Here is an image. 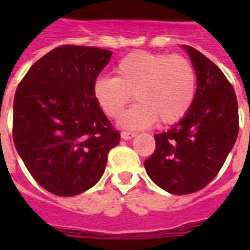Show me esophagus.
<instances>
[{"label":"esophagus","instance_id":"obj_1","mask_svg":"<svg viewBox=\"0 0 250 250\" xmlns=\"http://www.w3.org/2000/svg\"><path fill=\"white\" fill-rule=\"evenodd\" d=\"M121 136L123 140H129V139H132V137L136 136V133L135 132H128V131H122Z\"/></svg>","mask_w":250,"mask_h":250}]
</instances>
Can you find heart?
<instances>
[{
	"label": "heart",
	"instance_id": "obj_1",
	"mask_svg": "<svg viewBox=\"0 0 250 250\" xmlns=\"http://www.w3.org/2000/svg\"><path fill=\"white\" fill-rule=\"evenodd\" d=\"M114 71L115 78L94 80L92 92L98 107L110 118L122 113L133 93L137 102L119 118L125 128H145L157 119L171 125L186 117L193 104L197 78L186 57L132 52L118 62Z\"/></svg>",
	"mask_w": 250,
	"mask_h": 250
}]
</instances>
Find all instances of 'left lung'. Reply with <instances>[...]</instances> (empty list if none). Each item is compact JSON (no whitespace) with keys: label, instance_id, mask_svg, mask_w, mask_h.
Returning <instances> with one entry per match:
<instances>
[{"label":"left lung","instance_id":"left-lung-1","mask_svg":"<svg viewBox=\"0 0 250 250\" xmlns=\"http://www.w3.org/2000/svg\"><path fill=\"white\" fill-rule=\"evenodd\" d=\"M197 76L189 111L167 132L154 135L156 150L144 162L157 186L168 193L197 192L213 180L235 145L239 111L233 86L221 68L183 45Z\"/></svg>","mask_w":250,"mask_h":250}]
</instances>
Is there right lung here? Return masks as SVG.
Wrapping results in <instances>:
<instances>
[{
    "label": "right lung",
    "instance_id": "1",
    "mask_svg": "<svg viewBox=\"0 0 250 250\" xmlns=\"http://www.w3.org/2000/svg\"><path fill=\"white\" fill-rule=\"evenodd\" d=\"M113 52L62 45L35 62L14 97L13 139L33 179L70 197L100 180L110 149L119 144L93 97L94 80Z\"/></svg>",
    "mask_w": 250,
    "mask_h": 250
}]
</instances>
